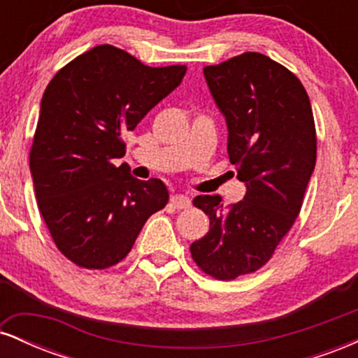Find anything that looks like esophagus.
Returning a JSON list of instances; mask_svg holds the SVG:
<instances>
[{
  "label": "esophagus",
  "instance_id": "1",
  "mask_svg": "<svg viewBox=\"0 0 358 358\" xmlns=\"http://www.w3.org/2000/svg\"><path fill=\"white\" fill-rule=\"evenodd\" d=\"M170 202L175 208H190L192 205V200L187 195H173L170 199Z\"/></svg>",
  "mask_w": 358,
  "mask_h": 358
}]
</instances>
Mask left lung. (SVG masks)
<instances>
[{"instance_id":"left-lung-1","label":"left lung","mask_w":358,"mask_h":358,"mask_svg":"<svg viewBox=\"0 0 358 358\" xmlns=\"http://www.w3.org/2000/svg\"><path fill=\"white\" fill-rule=\"evenodd\" d=\"M203 76L227 121L229 158L248 192L225 208L219 195L195 196L210 229L190 252L205 274L231 281L261 269L293 227L315 170L316 129L301 82L262 53L207 65Z\"/></svg>"}]
</instances>
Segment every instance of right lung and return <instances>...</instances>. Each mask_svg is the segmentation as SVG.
<instances>
[{
	"mask_svg": "<svg viewBox=\"0 0 358 358\" xmlns=\"http://www.w3.org/2000/svg\"><path fill=\"white\" fill-rule=\"evenodd\" d=\"M187 67H148L99 45L76 57L48 82L40 106L30 170L40 213L57 249L84 269L121 262L143 225L165 208L168 190L114 165L122 136L182 82Z\"/></svg>",
	"mask_w": 358,
	"mask_h": 358,
	"instance_id": "right-lung-1",
	"label": "right lung"
}]
</instances>
